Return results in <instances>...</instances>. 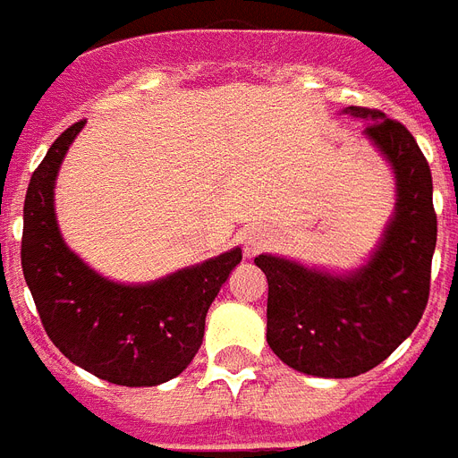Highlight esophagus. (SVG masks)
<instances>
[{
    "label": "esophagus",
    "instance_id": "obj_1",
    "mask_svg": "<svg viewBox=\"0 0 458 458\" xmlns=\"http://www.w3.org/2000/svg\"><path fill=\"white\" fill-rule=\"evenodd\" d=\"M263 247H266V235H263L261 230H251V233H247V237H244V254H247V259L259 254Z\"/></svg>",
    "mask_w": 458,
    "mask_h": 458
}]
</instances>
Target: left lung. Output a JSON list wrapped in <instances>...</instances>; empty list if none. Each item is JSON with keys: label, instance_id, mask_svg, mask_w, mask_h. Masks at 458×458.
I'll list each match as a JSON object with an SVG mask.
<instances>
[{"label": "left lung", "instance_id": "8db88e82", "mask_svg": "<svg viewBox=\"0 0 458 458\" xmlns=\"http://www.w3.org/2000/svg\"><path fill=\"white\" fill-rule=\"evenodd\" d=\"M344 113L369 122L364 136L395 174V211L369 261L338 275L273 254L254 259L267 280V345L292 369L322 378L374 369L414 332L437 240L433 176L407 126L369 107Z\"/></svg>", "mask_w": 458, "mask_h": 458}]
</instances>
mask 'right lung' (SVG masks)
I'll use <instances>...</instances> for the list:
<instances>
[{"mask_svg":"<svg viewBox=\"0 0 458 458\" xmlns=\"http://www.w3.org/2000/svg\"><path fill=\"white\" fill-rule=\"evenodd\" d=\"M81 120L54 140L30 178L21 263L37 313L72 364L117 386H159L192 362L211 301L242 261V249L148 284H120L70 251L54 209V185Z\"/></svg>","mask_w":458,"mask_h":458,"instance_id":"right-lung-1","label":"right lung"}]
</instances>
